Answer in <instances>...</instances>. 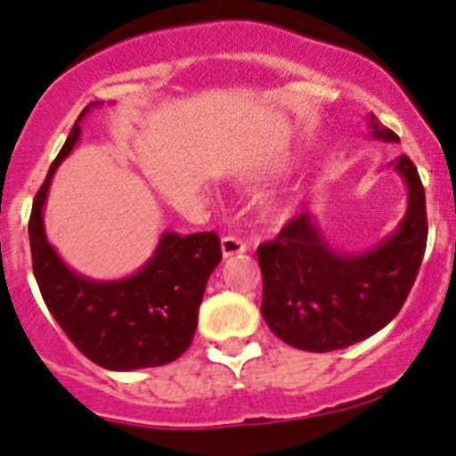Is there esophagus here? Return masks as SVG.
<instances>
[{
	"instance_id": "esophagus-1",
	"label": "esophagus",
	"mask_w": 456,
	"mask_h": 456,
	"mask_svg": "<svg viewBox=\"0 0 456 456\" xmlns=\"http://www.w3.org/2000/svg\"><path fill=\"white\" fill-rule=\"evenodd\" d=\"M221 252L224 258L241 255V252H246V244L240 238H235V235H227V238L221 240Z\"/></svg>"
}]
</instances>
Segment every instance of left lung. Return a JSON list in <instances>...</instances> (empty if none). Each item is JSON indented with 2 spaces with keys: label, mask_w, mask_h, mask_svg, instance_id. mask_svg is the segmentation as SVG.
Here are the masks:
<instances>
[{
  "label": "left lung",
  "mask_w": 456,
  "mask_h": 456,
  "mask_svg": "<svg viewBox=\"0 0 456 456\" xmlns=\"http://www.w3.org/2000/svg\"><path fill=\"white\" fill-rule=\"evenodd\" d=\"M370 138L400 142L368 115ZM406 185V215L395 232L360 255L330 244L315 212L305 210L273 241L258 246L261 314L271 332L303 351L345 349L364 341L400 314L428 244L425 189L411 158L389 161Z\"/></svg>",
  "instance_id": "obj_1"
}]
</instances>
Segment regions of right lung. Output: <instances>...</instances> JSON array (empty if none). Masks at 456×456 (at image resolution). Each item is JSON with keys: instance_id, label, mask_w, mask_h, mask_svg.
Returning a JSON list of instances; mask_svg holds the SVG:
<instances>
[{"instance_id": "add662e5", "label": "right lung", "mask_w": 456, "mask_h": 456, "mask_svg": "<svg viewBox=\"0 0 456 456\" xmlns=\"http://www.w3.org/2000/svg\"><path fill=\"white\" fill-rule=\"evenodd\" d=\"M101 105L90 102L79 113L52 161L33 201L28 241L39 292L75 347L107 370L130 372L170 364L185 354L198 328L206 284L223 255L215 232H164L147 263L126 278L94 280L62 261L45 235V200L52 176L79 142V122Z\"/></svg>"}]
</instances>
